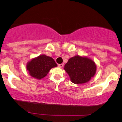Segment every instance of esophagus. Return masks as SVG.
<instances>
[{
	"label": "esophagus",
	"mask_w": 122,
	"mask_h": 122,
	"mask_svg": "<svg viewBox=\"0 0 122 122\" xmlns=\"http://www.w3.org/2000/svg\"><path fill=\"white\" fill-rule=\"evenodd\" d=\"M63 66H64V64H61L58 65V67H59V68H62V67H63Z\"/></svg>",
	"instance_id": "obj_1"
}]
</instances>
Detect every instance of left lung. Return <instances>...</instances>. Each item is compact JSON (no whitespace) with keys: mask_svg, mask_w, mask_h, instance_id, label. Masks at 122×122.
<instances>
[{"mask_svg":"<svg viewBox=\"0 0 122 122\" xmlns=\"http://www.w3.org/2000/svg\"><path fill=\"white\" fill-rule=\"evenodd\" d=\"M64 70L73 83L81 84L86 83L94 76L96 65L89 57L77 55L69 58L64 66Z\"/></svg>","mask_w":122,"mask_h":122,"instance_id":"1","label":"left lung"}]
</instances>
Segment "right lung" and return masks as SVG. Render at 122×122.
I'll list each match as a JSON object with an SVG mask.
<instances>
[{
  "label": "right lung",
  "mask_w": 122,
  "mask_h": 122,
  "mask_svg": "<svg viewBox=\"0 0 122 122\" xmlns=\"http://www.w3.org/2000/svg\"><path fill=\"white\" fill-rule=\"evenodd\" d=\"M57 66L53 58L42 54L33 58L27 63L26 69L33 78L41 80L47 75L51 68Z\"/></svg>",
  "instance_id": "right-lung-1"
}]
</instances>
